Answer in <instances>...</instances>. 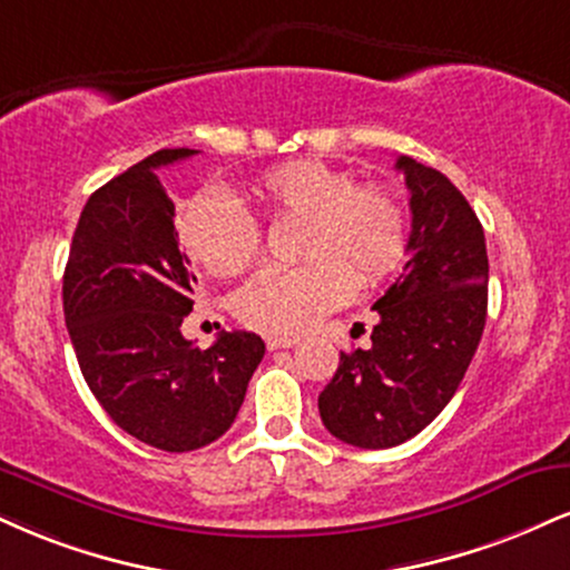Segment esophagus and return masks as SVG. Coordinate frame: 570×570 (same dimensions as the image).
Returning a JSON list of instances; mask_svg holds the SVG:
<instances>
[{"label": "esophagus", "instance_id": "obj_1", "mask_svg": "<svg viewBox=\"0 0 570 570\" xmlns=\"http://www.w3.org/2000/svg\"><path fill=\"white\" fill-rule=\"evenodd\" d=\"M267 351H284V347H297L299 345V337H286V334H271V337L265 340Z\"/></svg>", "mask_w": 570, "mask_h": 570}]
</instances>
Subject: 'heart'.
Returning <instances> with one entry per match:
<instances>
[{"label":"heart","instance_id":"obj_1","mask_svg":"<svg viewBox=\"0 0 570 570\" xmlns=\"http://www.w3.org/2000/svg\"><path fill=\"white\" fill-rule=\"evenodd\" d=\"M244 196L271 219H303L299 267H265L236 294V315L271 334H297L347 303L353 284L372 289L393 276L406 249V215L385 185L347 169L294 159L255 177ZM185 255L212 276L244 273L259 255V225L223 190H204L177 219Z\"/></svg>","mask_w":570,"mask_h":570}]
</instances>
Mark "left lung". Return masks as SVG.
Masks as SVG:
<instances>
[{
  "label": "left lung",
  "mask_w": 570,
  "mask_h": 570,
  "mask_svg": "<svg viewBox=\"0 0 570 570\" xmlns=\"http://www.w3.org/2000/svg\"><path fill=\"white\" fill-rule=\"evenodd\" d=\"M406 177L411 252L374 303L368 351L340 353L318 395L324 428L358 449H393L422 433L456 393L478 351L489 307L481 219L449 177L397 156Z\"/></svg>",
  "instance_id": "obj_1"
}]
</instances>
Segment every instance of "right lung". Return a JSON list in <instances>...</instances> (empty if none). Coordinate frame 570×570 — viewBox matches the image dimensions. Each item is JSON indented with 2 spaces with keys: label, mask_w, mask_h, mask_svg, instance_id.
<instances>
[{
  "label": "right lung",
  "mask_w": 570,
  "mask_h": 570,
  "mask_svg": "<svg viewBox=\"0 0 570 570\" xmlns=\"http://www.w3.org/2000/svg\"><path fill=\"white\" fill-rule=\"evenodd\" d=\"M196 154L156 150L95 190L63 273L66 326L92 395L125 433L177 454L230 428L265 355L252 332H223L207 351L180 332L196 276L159 169Z\"/></svg>",
  "instance_id": "right-lung-1"
}]
</instances>
